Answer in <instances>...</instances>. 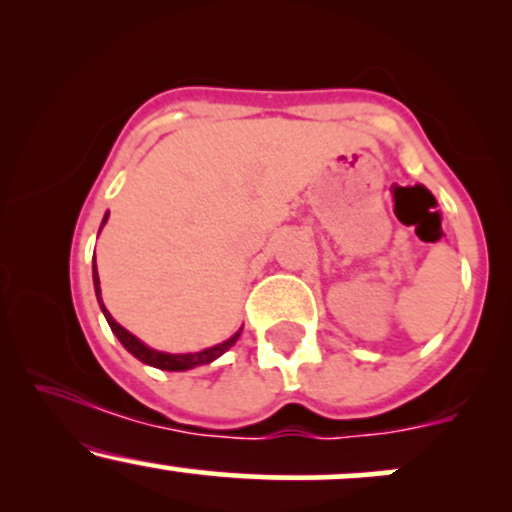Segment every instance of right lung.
Returning a JSON list of instances; mask_svg holds the SVG:
<instances>
[{
    "mask_svg": "<svg viewBox=\"0 0 512 512\" xmlns=\"http://www.w3.org/2000/svg\"><path fill=\"white\" fill-rule=\"evenodd\" d=\"M105 221H108V214H105L103 223H105ZM103 223H101V226H103ZM93 286H96L98 303H101V310H103L105 320H108L110 330L115 332V337L120 339L122 346H125V349L129 351V354L137 356L139 361H142V363H149V366H154V368H161V370H190V368H195V366H204V363L216 361V358H219V356L223 354V351L231 349V346L238 342L240 332H243V330H238L236 334H233L231 339H226V342H221V344L211 346V349L197 351V354H166V351L149 349V346H146L144 342H139V339L134 337L132 332H127L125 327L117 325L115 317L110 315L108 310H105V305H103V301H101V281H98V269H96V262H93Z\"/></svg>",
    "mask_w": 512,
    "mask_h": 512,
    "instance_id": "1",
    "label": "right lung"
}]
</instances>
